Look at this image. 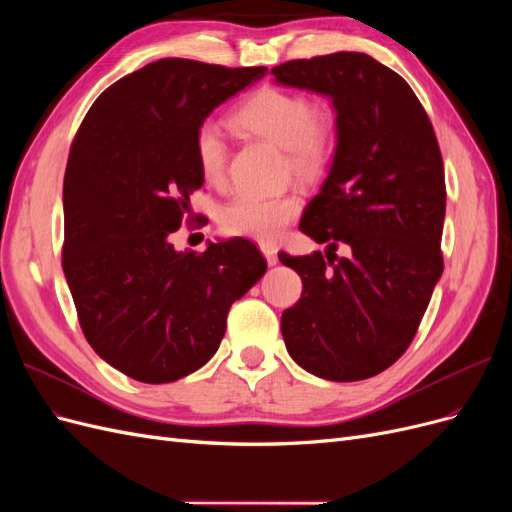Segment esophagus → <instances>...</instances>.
I'll return each mask as SVG.
<instances>
[{"label": "esophagus", "instance_id": "obj_1", "mask_svg": "<svg viewBox=\"0 0 512 512\" xmlns=\"http://www.w3.org/2000/svg\"><path fill=\"white\" fill-rule=\"evenodd\" d=\"M260 252L265 254V258H267V262H269V267L277 265V250H275L273 245H260Z\"/></svg>", "mask_w": 512, "mask_h": 512}]
</instances>
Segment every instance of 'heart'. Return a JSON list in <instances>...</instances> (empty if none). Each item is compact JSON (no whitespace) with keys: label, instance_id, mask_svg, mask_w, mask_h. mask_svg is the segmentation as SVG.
Returning a JSON list of instances; mask_svg holds the SVG:
<instances>
[{"label":"heart","instance_id":"b5f03b06","mask_svg":"<svg viewBox=\"0 0 512 512\" xmlns=\"http://www.w3.org/2000/svg\"><path fill=\"white\" fill-rule=\"evenodd\" d=\"M230 123L245 134L284 149L292 173L303 181L322 177L331 162L335 147L333 117L331 113L316 111L309 98L297 91L260 89L232 113ZM194 149L200 175L207 183L220 185L226 175L228 149L218 128L209 123L200 128ZM299 213L301 200L297 194H241L224 205L220 222L230 235L273 243Z\"/></svg>","mask_w":512,"mask_h":512}]
</instances>
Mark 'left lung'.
<instances>
[{
    "mask_svg": "<svg viewBox=\"0 0 512 512\" xmlns=\"http://www.w3.org/2000/svg\"><path fill=\"white\" fill-rule=\"evenodd\" d=\"M277 85L331 100L335 151L301 232L328 260L280 254L303 294L282 314L286 350L309 374L354 382L410 346L442 275L444 164L425 108L397 72L365 53L294 59ZM344 242L351 254L337 259Z\"/></svg>",
    "mask_w": 512,
    "mask_h": 512,
    "instance_id": "obj_1",
    "label": "left lung"
}]
</instances>
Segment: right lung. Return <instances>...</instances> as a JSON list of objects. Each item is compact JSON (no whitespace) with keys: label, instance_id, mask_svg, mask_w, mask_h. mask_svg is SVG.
I'll use <instances>...</instances> for the list:
<instances>
[{"label":"right lung","instance_id":"add662e5","mask_svg":"<svg viewBox=\"0 0 512 512\" xmlns=\"http://www.w3.org/2000/svg\"><path fill=\"white\" fill-rule=\"evenodd\" d=\"M267 74L158 59L91 104L64 177V273L81 329L100 359L138 382H175L218 352L230 305L267 271L247 239L203 254L168 237L205 177L196 132Z\"/></svg>","mask_w":512,"mask_h":512}]
</instances>
